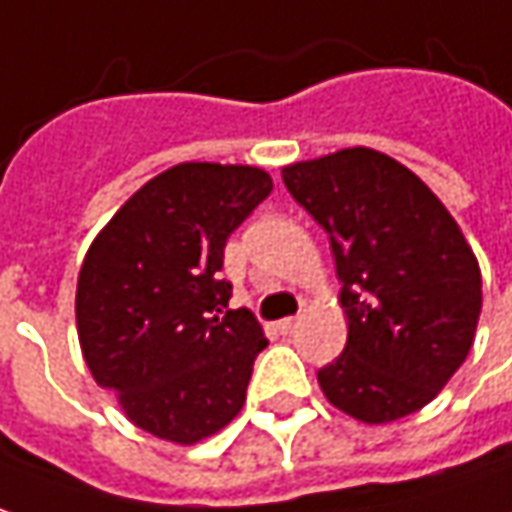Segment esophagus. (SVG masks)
I'll use <instances>...</instances> for the list:
<instances>
[{
	"label": "esophagus",
	"mask_w": 512,
	"mask_h": 512,
	"mask_svg": "<svg viewBox=\"0 0 512 512\" xmlns=\"http://www.w3.org/2000/svg\"><path fill=\"white\" fill-rule=\"evenodd\" d=\"M277 328H280V333H285V336H291L294 330L300 328V316H288V319H283Z\"/></svg>",
	"instance_id": "obj_1"
}]
</instances>
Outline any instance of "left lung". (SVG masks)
Segmentation results:
<instances>
[{"label":"left lung","instance_id":"1","mask_svg":"<svg viewBox=\"0 0 512 512\" xmlns=\"http://www.w3.org/2000/svg\"><path fill=\"white\" fill-rule=\"evenodd\" d=\"M288 193L330 235L347 344L319 387L367 426L437 398L471 353L482 274L460 224L429 184L373 148L283 168Z\"/></svg>","mask_w":512,"mask_h":512}]
</instances>
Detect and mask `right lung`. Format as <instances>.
I'll list each match as a JSON object with an SVG mask.
<instances>
[{
    "mask_svg": "<svg viewBox=\"0 0 512 512\" xmlns=\"http://www.w3.org/2000/svg\"><path fill=\"white\" fill-rule=\"evenodd\" d=\"M252 165L182 162L125 201L95 235L75 291L89 373L137 429L193 446L241 412L257 353L252 311L229 308L227 238L271 193Z\"/></svg>",
    "mask_w": 512,
    "mask_h": 512,
    "instance_id": "add662e5",
    "label": "right lung"
}]
</instances>
